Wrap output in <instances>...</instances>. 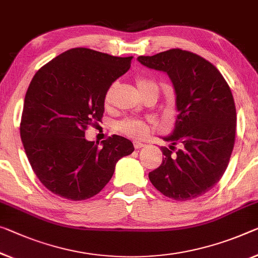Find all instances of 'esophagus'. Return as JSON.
Segmentation results:
<instances>
[{
	"label": "esophagus",
	"mask_w": 258,
	"mask_h": 258,
	"mask_svg": "<svg viewBox=\"0 0 258 258\" xmlns=\"http://www.w3.org/2000/svg\"><path fill=\"white\" fill-rule=\"evenodd\" d=\"M134 146H135V149H142V148H144L145 146V144L144 143H141V142H137V141H135L134 142Z\"/></svg>",
	"instance_id": "esophagus-1"
}]
</instances>
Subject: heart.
Wrapping results in <instances>:
<instances>
[{"label": "heart", "mask_w": 258, "mask_h": 258, "mask_svg": "<svg viewBox=\"0 0 258 258\" xmlns=\"http://www.w3.org/2000/svg\"><path fill=\"white\" fill-rule=\"evenodd\" d=\"M115 86V83H113V84L107 89L105 93V104H109L110 100H112ZM137 86L140 92L151 88H157L154 83L144 77L137 78ZM117 129L120 130L122 134L126 135V136L134 138H142L146 136L150 132V123L144 120H138V118H126V120H123L117 124Z\"/></svg>", "instance_id": "heart-1"}]
</instances>
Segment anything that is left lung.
Masks as SVG:
<instances>
[{"label": "left lung", "mask_w": 258, "mask_h": 258, "mask_svg": "<svg viewBox=\"0 0 258 258\" xmlns=\"http://www.w3.org/2000/svg\"><path fill=\"white\" fill-rule=\"evenodd\" d=\"M146 68L167 74L177 112L173 132L162 140L161 165L149 173L157 190L175 201L194 200L219 182L234 148L236 110L231 89L215 66L198 55L169 49L138 56ZM184 148L173 156L170 149Z\"/></svg>", "instance_id": "8db88e82"}]
</instances>
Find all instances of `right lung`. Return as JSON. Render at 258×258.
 <instances>
[{
  "label": "right lung",
  "mask_w": 258,
  "mask_h": 258,
  "mask_svg": "<svg viewBox=\"0 0 258 258\" xmlns=\"http://www.w3.org/2000/svg\"><path fill=\"white\" fill-rule=\"evenodd\" d=\"M133 56L117 57L73 48L38 70L24 99L21 138L35 175L55 195L83 201L112 179L116 162L134 145L114 135L99 143L85 130L100 121L105 93L130 68Z\"/></svg>",
  "instance_id": "add662e5"
}]
</instances>
